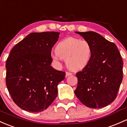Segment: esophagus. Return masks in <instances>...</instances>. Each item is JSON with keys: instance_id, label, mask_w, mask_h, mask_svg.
Listing matches in <instances>:
<instances>
[{"instance_id": "esophagus-1", "label": "esophagus", "mask_w": 127, "mask_h": 127, "mask_svg": "<svg viewBox=\"0 0 127 127\" xmlns=\"http://www.w3.org/2000/svg\"><path fill=\"white\" fill-rule=\"evenodd\" d=\"M72 73H71V72H67L66 73V77H67V76H70V75H72Z\"/></svg>"}]
</instances>
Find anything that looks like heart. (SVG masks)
<instances>
[{
    "mask_svg": "<svg viewBox=\"0 0 127 127\" xmlns=\"http://www.w3.org/2000/svg\"><path fill=\"white\" fill-rule=\"evenodd\" d=\"M92 55V48L86 40L69 37L60 41L55 47V60H65L67 67L70 70L78 71L89 64Z\"/></svg>",
    "mask_w": 127,
    "mask_h": 127,
    "instance_id": "b5f03b06",
    "label": "heart"
}]
</instances>
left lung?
I'll return each mask as SVG.
<instances>
[{"label": "left lung", "instance_id": "left-lung-1", "mask_svg": "<svg viewBox=\"0 0 127 127\" xmlns=\"http://www.w3.org/2000/svg\"><path fill=\"white\" fill-rule=\"evenodd\" d=\"M90 43L92 55L89 64L76 73L75 93L86 106L101 108L117 96L123 78V61L115 43L95 32H76Z\"/></svg>", "mask_w": 127, "mask_h": 127}]
</instances>
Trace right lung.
<instances>
[{"mask_svg":"<svg viewBox=\"0 0 127 127\" xmlns=\"http://www.w3.org/2000/svg\"><path fill=\"white\" fill-rule=\"evenodd\" d=\"M60 32H32L12 49L6 63V84L17 106L31 112L46 109L57 96L66 73L51 66Z\"/></svg>","mask_w":127,"mask_h":127,"instance_id":"1","label":"right lung"}]
</instances>
